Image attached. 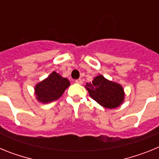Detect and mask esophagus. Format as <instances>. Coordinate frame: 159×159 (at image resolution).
<instances>
[{
  "label": "esophagus",
  "instance_id": "obj_1",
  "mask_svg": "<svg viewBox=\"0 0 159 159\" xmlns=\"http://www.w3.org/2000/svg\"><path fill=\"white\" fill-rule=\"evenodd\" d=\"M75 84H83L82 80H80V79H79V80H75Z\"/></svg>",
  "mask_w": 159,
  "mask_h": 159
}]
</instances>
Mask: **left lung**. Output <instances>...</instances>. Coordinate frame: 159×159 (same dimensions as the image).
Listing matches in <instances>:
<instances>
[{"mask_svg": "<svg viewBox=\"0 0 159 159\" xmlns=\"http://www.w3.org/2000/svg\"><path fill=\"white\" fill-rule=\"evenodd\" d=\"M85 88L90 96L105 108L114 109L124 101L125 92L121 84L109 80L102 75L95 76L92 82L87 83Z\"/></svg>", "mask_w": 159, "mask_h": 159, "instance_id": "left-lung-1", "label": "left lung"}]
</instances>
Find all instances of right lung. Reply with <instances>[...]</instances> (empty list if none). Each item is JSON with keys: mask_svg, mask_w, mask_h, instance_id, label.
Instances as JSON below:
<instances>
[{"mask_svg": "<svg viewBox=\"0 0 159 159\" xmlns=\"http://www.w3.org/2000/svg\"><path fill=\"white\" fill-rule=\"evenodd\" d=\"M67 78H64L56 71L52 72L35 86V95L38 102L48 103L62 96L65 90L70 86Z\"/></svg>", "mask_w": 159, "mask_h": 159, "instance_id": "right-lung-1", "label": "right lung"}]
</instances>
